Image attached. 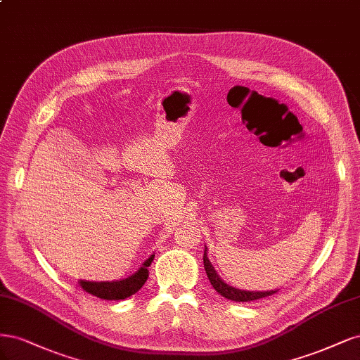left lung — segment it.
<instances>
[{
  "mask_svg": "<svg viewBox=\"0 0 360 360\" xmlns=\"http://www.w3.org/2000/svg\"><path fill=\"white\" fill-rule=\"evenodd\" d=\"M203 264H205V271L207 278H210L211 285L217 290V292L221 295L226 299L235 300V302H250V300H257L262 297H268L272 296L274 293H276L278 290H268V292H250V290H240L236 287H231L230 284H227L223 278H219L218 272L214 269V266L207 257V247H205V252H203Z\"/></svg>",
  "mask_w": 360,
  "mask_h": 360,
  "instance_id": "obj_1",
  "label": "left lung"
}]
</instances>
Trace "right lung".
<instances>
[{
    "instance_id": "right-lung-1",
    "label": "right lung",
    "mask_w": 360,
    "mask_h": 360,
    "mask_svg": "<svg viewBox=\"0 0 360 360\" xmlns=\"http://www.w3.org/2000/svg\"><path fill=\"white\" fill-rule=\"evenodd\" d=\"M154 260V254L149 256L141 268H139L133 275L124 278V280L117 281H85L80 280L79 285L82 287L86 293L97 296L104 300H121L130 297L131 295L137 293L142 285L146 283L149 271L148 268Z\"/></svg>"
}]
</instances>
